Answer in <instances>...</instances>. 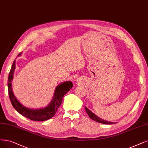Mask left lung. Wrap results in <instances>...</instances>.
<instances>
[{"mask_svg":"<svg viewBox=\"0 0 148 148\" xmlns=\"http://www.w3.org/2000/svg\"><path fill=\"white\" fill-rule=\"evenodd\" d=\"M85 110L87 113V114H88V116H90V118L94 120V121H96V122H98L99 123H102V124H114L113 122H109V121H106V120H103L100 118H99L98 116H97L95 114H94L92 112H91L89 109L88 108H86V107H85Z\"/></svg>","mask_w":148,"mask_h":148,"instance_id":"left-lung-1","label":"left lung"}]
</instances>
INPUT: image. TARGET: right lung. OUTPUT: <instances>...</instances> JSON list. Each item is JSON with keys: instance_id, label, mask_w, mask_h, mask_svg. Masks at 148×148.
<instances>
[{"instance_id": "obj_1", "label": "right lung", "mask_w": 148, "mask_h": 148, "mask_svg": "<svg viewBox=\"0 0 148 148\" xmlns=\"http://www.w3.org/2000/svg\"><path fill=\"white\" fill-rule=\"evenodd\" d=\"M22 52L18 54V56H21ZM15 60L13 62L12 68L10 71L8 79V89L10 99L12 102L13 107L15 110L19 112L22 115L29 118L32 121H44L52 118L58 108L62 104L63 97L64 95L73 88V84L70 81H66L59 84L56 88L54 95L51 102L45 108L33 110L23 106L16 99L14 96L12 86V82L13 79V73L15 69Z\"/></svg>"}]
</instances>
